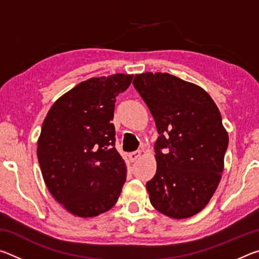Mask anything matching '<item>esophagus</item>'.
I'll return each instance as SVG.
<instances>
[{"label": "esophagus", "instance_id": "obj_1", "mask_svg": "<svg viewBox=\"0 0 259 259\" xmlns=\"http://www.w3.org/2000/svg\"><path fill=\"white\" fill-rule=\"evenodd\" d=\"M140 155H142V151H135L133 153H130L129 159H130L131 162H134V161H136L137 159H139Z\"/></svg>", "mask_w": 259, "mask_h": 259}]
</instances>
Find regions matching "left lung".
<instances>
[{"instance_id": "1", "label": "left lung", "mask_w": 259, "mask_h": 259, "mask_svg": "<svg viewBox=\"0 0 259 259\" xmlns=\"http://www.w3.org/2000/svg\"><path fill=\"white\" fill-rule=\"evenodd\" d=\"M154 117L159 133L156 172L146 188L165 216L183 219L200 212L222 178L229 135L208 93L168 73L136 74L133 82Z\"/></svg>"}]
</instances>
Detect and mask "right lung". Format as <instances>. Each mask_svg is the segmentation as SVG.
I'll return each instance as SVG.
<instances>
[{"label":"right lung","mask_w":259,"mask_h":259,"mask_svg":"<svg viewBox=\"0 0 259 259\" xmlns=\"http://www.w3.org/2000/svg\"><path fill=\"white\" fill-rule=\"evenodd\" d=\"M134 75L114 74L78 83L52 105L37 140L43 179L57 202L78 217L116 203L126 166L115 148L116 97Z\"/></svg>","instance_id":"right-lung-1"}]
</instances>
